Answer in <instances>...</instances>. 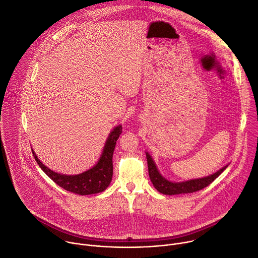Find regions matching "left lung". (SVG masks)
<instances>
[{"label":"left lung","instance_id":"left-lung-1","mask_svg":"<svg viewBox=\"0 0 258 258\" xmlns=\"http://www.w3.org/2000/svg\"><path fill=\"white\" fill-rule=\"evenodd\" d=\"M147 155V161H148V169L151 182L153 183L154 187L162 194L165 195H175V194H185V193H193L196 191H200L205 187L209 186L216 177L219 176L223 170L228 166L225 165L224 167L220 168L213 174L200 177V179H192L187 180L184 182H171L159 172L158 170L155 161L153 160L152 156L146 152Z\"/></svg>","mask_w":258,"mask_h":258}]
</instances>
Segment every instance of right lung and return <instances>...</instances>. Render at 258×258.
<instances>
[{
	"mask_svg": "<svg viewBox=\"0 0 258 258\" xmlns=\"http://www.w3.org/2000/svg\"><path fill=\"white\" fill-rule=\"evenodd\" d=\"M122 133V125L115 126L109 133L98 162L90 169L78 174H63L45 166L32 150L36 162L48 177L63 189L79 195H90L104 191L112 179V155L117 138Z\"/></svg>",
	"mask_w": 258,
	"mask_h": 258,
	"instance_id": "add662e5",
	"label": "right lung"
}]
</instances>
